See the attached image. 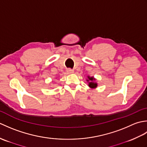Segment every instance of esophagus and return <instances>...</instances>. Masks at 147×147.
I'll use <instances>...</instances> for the list:
<instances>
[{"label":"esophagus","instance_id":"1","mask_svg":"<svg viewBox=\"0 0 147 147\" xmlns=\"http://www.w3.org/2000/svg\"><path fill=\"white\" fill-rule=\"evenodd\" d=\"M74 71L73 69H67V73L69 74H71V73H74Z\"/></svg>","mask_w":147,"mask_h":147}]
</instances>
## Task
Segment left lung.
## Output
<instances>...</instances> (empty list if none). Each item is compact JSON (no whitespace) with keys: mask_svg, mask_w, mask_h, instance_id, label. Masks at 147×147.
<instances>
[{"mask_svg":"<svg viewBox=\"0 0 147 147\" xmlns=\"http://www.w3.org/2000/svg\"><path fill=\"white\" fill-rule=\"evenodd\" d=\"M95 81H96V79L93 76H87L86 82H88V85L90 88L95 89L97 87L98 83H96Z\"/></svg>","mask_w":147,"mask_h":147,"instance_id":"obj_1","label":"left lung"}]
</instances>
